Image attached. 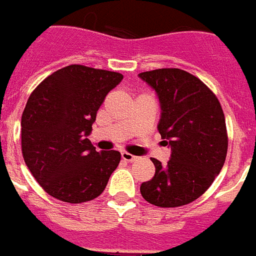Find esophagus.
I'll return each instance as SVG.
<instances>
[{"label": "esophagus", "instance_id": "obj_1", "mask_svg": "<svg viewBox=\"0 0 256 256\" xmlns=\"http://www.w3.org/2000/svg\"><path fill=\"white\" fill-rule=\"evenodd\" d=\"M121 158L124 160V161L126 162H134L138 160V156H132V154H130V152H126V151H122L121 152Z\"/></svg>", "mask_w": 256, "mask_h": 256}]
</instances>
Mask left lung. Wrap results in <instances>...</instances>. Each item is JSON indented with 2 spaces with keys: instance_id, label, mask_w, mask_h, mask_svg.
Instances as JSON below:
<instances>
[{
  "instance_id": "8db88e82",
  "label": "left lung",
  "mask_w": 256,
  "mask_h": 256,
  "mask_svg": "<svg viewBox=\"0 0 256 256\" xmlns=\"http://www.w3.org/2000/svg\"><path fill=\"white\" fill-rule=\"evenodd\" d=\"M139 78L156 92L158 132L172 150L166 165L151 160L156 174L140 186L142 196L154 206H184L203 195L224 166L228 135L222 108L202 80L182 69H156Z\"/></svg>"
}]
</instances>
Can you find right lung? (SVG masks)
Returning a JSON list of instances; mask_svg holds the SVG:
<instances>
[{
  "label": "right lung",
  "instance_id": "add662e5",
  "mask_svg": "<svg viewBox=\"0 0 256 256\" xmlns=\"http://www.w3.org/2000/svg\"><path fill=\"white\" fill-rule=\"evenodd\" d=\"M122 74L69 65L30 95L22 116L26 165L49 195L68 203L92 200L118 166V151H96L87 136L106 95Z\"/></svg>",
  "mask_w": 256,
  "mask_h": 256
}]
</instances>
